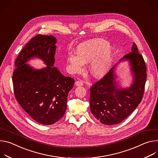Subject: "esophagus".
Segmentation results:
<instances>
[{
	"label": "esophagus",
	"mask_w": 158,
	"mask_h": 158,
	"mask_svg": "<svg viewBox=\"0 0 158 158\" xmlns=\"http://www.w3.org/2000/svg\"><path fill=\"white\" fill-rule=\"evenodd\" d=\"M75 85L76 86H83V83L82 81H77L75 82Z\"/></svg>",
	"instance_id": "obj_1"
}]
</instances>
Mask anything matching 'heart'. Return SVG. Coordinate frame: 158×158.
<instances>
[{
	"mask_svg": "<svg viewBox=\"0 0 158 158\" xmlns=\"http://www.w3.org/2000/svg\"><path fill=\"white\" fill-rule=\"evenodd\" d=\"M113 61V49L109 43L102 39H94L80 44L77 48V55H69L67 61L71 71L81 72L84 63H90L92 75L97 78L106 75Z\"/></svg>",
	"mask_w": 158,
	"mask_h": 158,
	"instance_id": "1",
	"label": "heart"
}]
</instances>
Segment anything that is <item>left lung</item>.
<instances>
[{
    "instance_id": "obj_1",
    "label": "left lung",
    "mask_w": 158,
    "mask_h": 158,
    "mask_svg": "<svg viewBox=\"0 0 158 158\" xmlns=\"http://www.w3.org/2000/svg\"><path fill=\"white\" fill-rule=\"evenodd\" d=\"M124 60L129 61L133 75V83L129 88L122 89L116 82L114 69L117 63L90 89L91 112L103 124L120 123L137 107L143 97L146 66L134 43L132 52L124 56L120 61Z\"/></svg>"
}]
</instances>
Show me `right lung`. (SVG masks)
<instances>
[{
	"label": "right lung",
	"instance_id": "right-lung-1",
	"mask_svg": "<svg viewBox=\"0 0 158 158\" xmlns=\"http://www.w3.org/2000/svg\"><path fill=\"white\" fill-rule=\"evenodd\" d=\"M56 39L38 34L32 38L17 56L12 76L15 97L22 108L43 125L61 118L66 110L68 95L73 78L64 77L54 67ZM33 57L41 59L47 66L36 70L26 64Z\"/></svg>",
	"mask_w": 158,
	"mask_h": 158
}]
</instances>
